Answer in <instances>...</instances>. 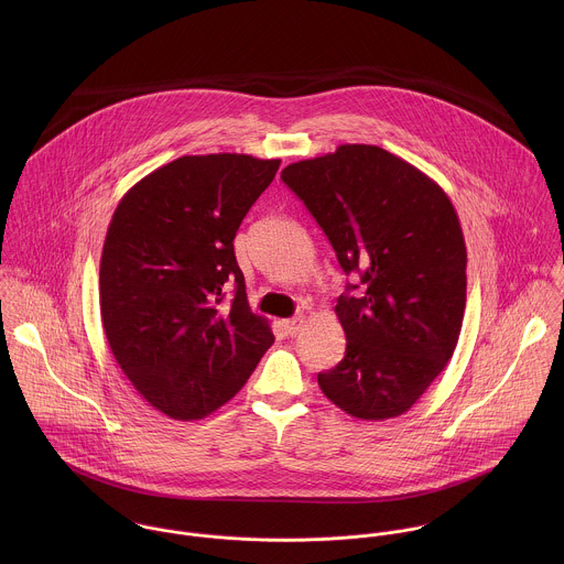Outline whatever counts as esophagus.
<instances>
[{
	"label": "esophagus",
	"instance_id": "1",
	"mask_svg": "<svg viewBox=\"0 0 564 564\" xmlns=\"http://www.w3.org/2000/svg\"><path fill=\"white\" fill-rule=\"evenodd\" d=\"M302 323H304L302 317H295V319H286V322H282V327H284V332H286L289 336H295V334L302 329Z\"/></svg>",
	"mask_w": 564,
	"mask_h": 564
}]
</instances>
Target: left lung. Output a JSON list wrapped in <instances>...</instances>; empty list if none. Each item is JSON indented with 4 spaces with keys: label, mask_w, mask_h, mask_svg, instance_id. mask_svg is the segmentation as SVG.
I'll return each mask as SVG.
<instances>
[{
    "label": "left lung",
    "mask_w": 564,
    "mask_h": 564,
    "mask_svg": "<svg viewBox=\"0 0 564 564\" xmlns=\"http://www.w3.org/2000/svg\"><path fill=\"white\" fill-rule=\"evenodd\" d=\"M284 184L304 202L347 275L336 302L345 358L317 376L323 395L356 419L400 416L452 358L467 302V247L445 191L376 145L289 164Z\"/></svg>",
    "instance_id": "obj_1"
}]
</instances>
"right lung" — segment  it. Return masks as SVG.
I'll return each mask as SVG.
<instances>
[{
  "instance_id": "obj_1",
  "label": "right lung",
  "mask_w": 564,
  "mask_h": 564,
  "mask_svg": "<svg viewBox=\"0 0 564 564\" xmlns=\"http://www.w3.org/2000/svg\"><path fill=\"white\" fill-rule=\"evenodd\" d=\"M278 166L182 156L137 182L112 215L99 262L104 332L132 387L171 419L230 402L273 343L247 304L235 237Z\"/></svg>"
}]
</instances>
